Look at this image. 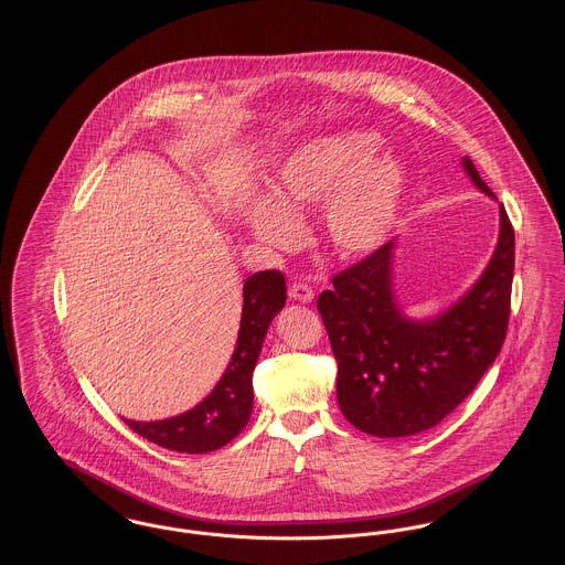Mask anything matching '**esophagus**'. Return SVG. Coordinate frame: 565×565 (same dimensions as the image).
I'll return each mask as SVG.
<instances>
[{
	"label": "esophagus",
	"instance_id": "1",
	"mask_svg": "<svg viewBox=\"0 0 565 565\" xmlns=\"http://www.w3.org/2000/svg\"><path fill=\"white\" fill-rule=\"evenodd\" d=\"M313 288L311 286H307V284H302V281H295L292 286H290V298H295V300H300V302H311L313 300Z\"/></svg>",
	"mask_w": 565,
	"mask_h": 565
}]
</instances>
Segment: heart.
<instances>
[{
	"mask_svg": "<svg viewBox=\"0 0 565 565\" xmlns=\"http://www.w3.org/2000/svg\"><path fill=\"white\" fill-rule=\"evenodd\" d=\"M373 135L322 137L296 148L273 180V201L258 203L252 228L263 242L292 247L300 233L292 215L326 201V231L343 254L379 247L394 226L403 199L398 162L376 159Z\"/></svg>",
	"mask_w": 565,
	"mask_h": 565,
	"instance_id": "heart-1",
	"label": "heart"
}]
</instances>
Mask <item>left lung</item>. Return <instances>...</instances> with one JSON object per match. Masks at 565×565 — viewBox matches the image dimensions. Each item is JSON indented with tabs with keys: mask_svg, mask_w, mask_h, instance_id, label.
I'll list each match as a JSON object with an SVG mask.
<instances>
[{
	"mask_svg": "<svg viewBox=\"0 0 565 565\" xmlns=\"http://www.w3.org/2000/svg\"><path fill=\"white\" fill-rule=\"evenodd\" d=\"M463 167L493 196L468 157ZM392 243L332 277L318 296L339 364L337 398L358 430L401 438L430 430L477 387L507 339L514 228L500 207V239L477 286L447 313L406 320L390 281Z\"/></svg>",
	"mask_w": 565,
	"mask_h": 565,
	"instance_id": "1",
	"label": "left lung"
}]
</instances>
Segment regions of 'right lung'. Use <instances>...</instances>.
I'll use <instances>...</instances> for the list:
<instances>
[{"label": "right lung", "instance_id": "1", "mask_svg": "<svg viewBox=\"0 0 565 565\" xmlns=\"http://www.w3.org/2000/svg\"><path fill=\"white\" fill-rule=\"evenodd\" d=\"M286 302L281 270L254 273L243 286L242 328L237 348L214 392L192 411L162 422L125 424L146 440L180 454H207L231 443L247 426L254 390L252 375L263 350L265 334Z\"/></svg>", "mask_w": 565, "mask_h": 565}]
</instances>
